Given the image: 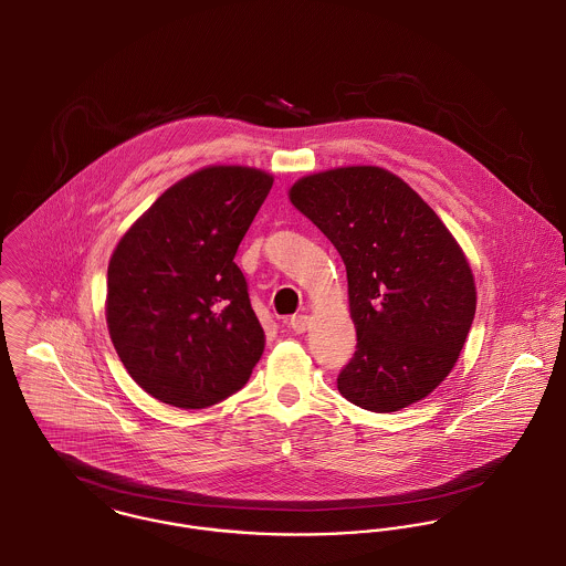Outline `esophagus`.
Returning a JSON list of instances; mask_svg holds the SVG:
<instances>
[{"mask_svg": "<svg viewBox=\"0 0 566 566\" xmlns=\"http://www.w3.org/2000/svg\"><path fill=\"white\" fill-rule=\"evenodd\" d=\"M290 328L294 331V333H298L302 335L306 328H308V315H304V313H298V315H294L292 319H290Z\"/></svg>", "mask_w": 566, "mask_h": 566, "instance_id": "obj_1", "label": "esophagus"}]
</instances>
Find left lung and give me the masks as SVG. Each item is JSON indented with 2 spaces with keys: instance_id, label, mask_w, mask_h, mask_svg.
Segmentation results:
<instances>
[{
  "instance_id": "1",
  "label": "left lung",
  "mask_w": 566,
  "mask_h": 566,
  "mask_svg": "<svg viewBox=\"0 0 566 566\" xmlns=\"http://www.w3.org/2000/svg\"><path fill=\"white\" fill-rule=\"evenodd\" d=\"M347 270L356 352L337 377L363 410L397 412L451 374L476 311L470 264L438 214L395 174L340 167L290 190Z\"/></svg>"
}]
</instances>
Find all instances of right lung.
<instances>
[{"mask_svg": "<svg viewBox=\"0 0 566 566\" xmlns=\"http://www.w3.org/2000/svg\"><path fill=\"white\" fill-rule=\"evenodd\" d=\"M272 189L251 167H206L165 190L117 242L107 326L154 399L199 410L240 390L264 352L235 251Z\"/></svg>", "mask_w": 566, "mask_h": 566, "instance_id": "obj_1", "label": "right lung"}]
</instances>
